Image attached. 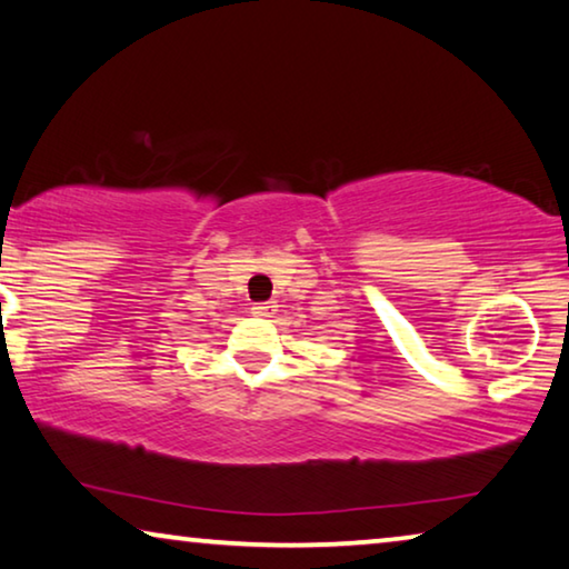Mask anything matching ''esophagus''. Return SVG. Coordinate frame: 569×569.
<instances>
[{
  "label": "esophagus",
  "instance_id": "1",
  "mask_svg": "<svg viewBox=\"0 0 569 569\" xmlns=\"http://www.w3.org/2000/svg\"><path fill=\"white\" fill-rule=\"evenodd\" d=\"M251 310H254V315H259V318H272V315L277 312V305L274 302H257Z\"/></svg>",
  "mask_w": 569,
  "mask_h": 569
}]
</instances>
